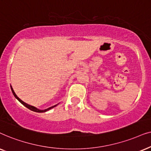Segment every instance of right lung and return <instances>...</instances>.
Wrapping results in <instances>:
<instances>
[{"label":"right lung","instance_id":"obj_1","mask_svg":"<svg viewBox=\"0 0 151 151\" xmlns=\"http://www.w3.org/2000/svg\"><path fill=\"white\" fill-rule=\"evenodd\" d=\"M11 89H12V93H13V94L14 95V96L16 98H17V99L19 100V101L21 102V103L23 104V106H25V107H27L28 109H29V110H32V111H35V112H46V111H47V110H50L51 109V108H54V107H55L56 106H57L58 104H57V105H55V106H52V107H50V108H47V109H45V110H39V109H37V108H35V107H34V106H30V105H28L27 104H26V103H25V102H23V101H22L21 99H20L19 97H18L17 96V94H16V93L14 92V90H13V88H12V86H11Z\"/></svg>","mask_w":151,"mask_h":151}]
</instances>
